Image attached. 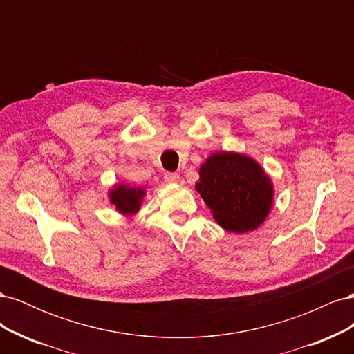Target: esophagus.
I'll list each match as a JSON object with an SVG mask.
<instances>
[{
    "mask_svg": "<svg viewBox=\"0 0 354 354\" xmlns=\"http://www.w3.org/2000/svg\"><path fill=\"white\" fill-rule=\"evenodd\" d=\"M164 180L167 181V183H177V181L180 180V176L177 173H165Z\"/></svg>",
    "mask_w": 354,
    "mask_h": 354,
    "instance_id": "esophagus-1",
    "label": "esophagus"
}]
</instances>
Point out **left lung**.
<instances>
[{
	"label": "left lung",
	"mask_w": 354,
	"mask_h": 354,
	"mask_svg": "<svg viewBox=\"0 0 354 354\" xmlns=\"http://www.w3.org/2000/svg\"><path fill=\"white\" fill-rule=\"evenodd\" d=\"M196 189L223 229L243 233L260 226L272 207L270 178L238 153H214L199 169Z\"/></svg>",
	"instance_id": "8db88e82"
}]
</instances>
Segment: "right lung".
I'll list each match as a JSON object with an SVG mask.
<instances>
[{
  "mask_svg": "<svg viewBox=\"0 0 354 354\" xmlns=\"http://www.w3.org/2000/svg\"><path fill=\"white\" fill-rule=\"evenodd\" d=\"M145 195V190L127 187V186H118L115 190L111 192V201L116 208L124 214H134L140 208V201Z\"/></svg>",
  "mask_w": 354,
  "mask_h": 354,
  "instance_id": "right-lung-1",
  "label": "right lung"
}]
</instances>
